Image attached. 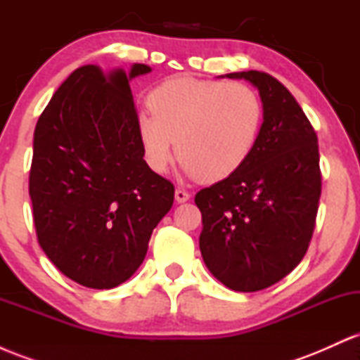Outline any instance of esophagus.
Instances as JSON below:
<instances>
[{"label": "esophagus", "mask_w": 360, "mask_h": 360, "mask_svg": "<svg viewBox=\"0 0 360 360\" xmlns=\"http://www.w3.org/2000/svg\"><path fill=\"white\" fill-rule=\"evenodd\" d=\"M174 198H176L177 203H186V201H188L189 198H191V194H189L188 191H184V189H176Z\"/></svg>", "instance_id": "esophagus-1"}]
</instances>
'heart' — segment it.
Segmentation results:
<instances>
[{"instance_id":"obj_1","label":"heart","mask_w":360,"mask_h":360,"mask_svg":"<svg viewBox=\"0 0 360 360\" xmlns=\"http://www.w3.org/2000/svg\"><path fill=\"white\" fill-rule=\"evenodd\" d=\"M135 130L147 166L164 172L176 155L203 183L226 179L247 162L262 125V105L242 82L176 76L148 94Z\"/></svg>"}]
</instances>
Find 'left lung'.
<instances>
[{"instance_id":"left-lung-1","label":"left lung","mask_w":360,"mask_h":360,"mask_svg":"<svg viewBox=\"0 0 360 360\" xmlns=\"http://www.w3.org/2000/svg\"><path fill=\"white\" fill-rule=\"evenodd\" d=\"M226 77L257 88L264 120L247 162L194 198L203 217L200 250L221 284L254 292L286 278L307 254L321 193L320 154L311 123L278 79L259 71Z\"/></svg>"}]
</instances>
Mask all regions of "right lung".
Here are the masks:
<instances>
[{
	"label": "right lung",
	"instance_id": "add662e5",
	"mask_svg": "<svg viewBox=\"0 0 360 360\" xmlns=\"http://www.w3.org/2000/svg\"><path fill=\"white\" fill-rule=\"evenodd\" d=\"M150 71L82 65L37 122V237L53 266L81 286L111 289L131 278L174 201V186L147 166L135 130L130 81Z\"/></svg>",
	"mask_w": 360,
	"mask_h": 360
}]
</instances>
